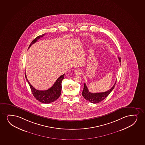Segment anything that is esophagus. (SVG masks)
I'll return each instance as SVG.
<instances>
[{"instance_id":"1","label":"esophagus","mask_w":145,"mask_h":145,"mask_svg":"<svg viewBox=\"0 0 145 145\" xmlns=\"http://www.w3.org/2000/svg\"><path fill=\"white\" fill-rule=\"evenodd\" d=\"M75 74L76 75H80L81 74V72L80 70H76L75 71Z\"/></svg>"}]
</instances>
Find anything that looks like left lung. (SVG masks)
Listing matches in <instances>:
<instances>
[{
  "instance_id": "1",
  "label": "left lung",
  "mask_w": 145,
  "mask_h": 145,
  "mask_svg": "<svg viewBox=\"0 0 145 145\" xmlns=\"http://www.w3.org/2000/svg\"><path fill=\"white\" fill-rule=\"evenodd\" d=\"M118 58H119L120 62H121V58L120 57H118ZM116 83V81L112 88L107 91L101 92V93H93L89 91L85 83L83 90L82 92V95L85 99L89 101L90 103H97L103 101V99H105L110 94V93L112 92V90H113V89L115 86Z\"/></svg>"
}]
</instances>
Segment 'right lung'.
<instances>
[{
	"label": "right lung",
	"instance_id": "1",
	"mask_svg": "<svg viewBox=\"0 0 145 145\" xmlns=\"http://www.w3.org/2000/svg\"><path fill=\"white\" fill-rule=\"evenodd\" d=\"M44 35H45V34L38 36L35 39H34L29 46L28 48L31 46L32 44L36 42L38 39L40 38V37H42ZM64 75L65 74H64L60 76V77H59L55 81L54 84L53 85V86L52 87H50V89H48V90L40 91V90H36L31 85V84L28 80L25 72V77L26 80L27 81L29 85L31 92L33 93L34 97L37 100L43 103H50L53 102L58 99L60 96L61 89H62L61 84H62V81L64 78Z\"/></svg>",
	"mask_w": 145,
	"mask_h": 145
}]
</instances>
